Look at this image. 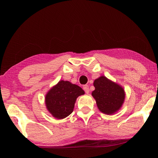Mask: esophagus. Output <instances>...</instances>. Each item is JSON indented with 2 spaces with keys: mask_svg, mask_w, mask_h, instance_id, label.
I'll return each instance as SVG.
<instances>
[{
  "mask_svg": "<svg viewBox=\"0 0 158 158\" xmlns=\"http://www.w3.org/2000/svg\"><path fill=\"white\" fill-rule=\"evenodd\" d=\"M83 89L84 90L85 93H87V94L89 93V85H84V87H83Z\"/></svg>",
  "mask_w": 158,
  "mask_h": 158,
  "instance_id": "1",
  "label": "esophagus"
}]
</instances>
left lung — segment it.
<instances>
[{"mask_svg":"<svg viewBox=\"0 0 158 158\" xmlns=\"http://www.w3.org/2000/svg\"><path fill=\"white\" fill-rule=\"evenodd\" d=\"M92 92L98 108L101 112L111 115L119 110L124 102L125 93L121 85L111 81L105 76L96 79Z\"/></svg>","mask_w":158,"mask_h":158,"instance_id":"left-lung-1","label":"left lung"}]
</instances>
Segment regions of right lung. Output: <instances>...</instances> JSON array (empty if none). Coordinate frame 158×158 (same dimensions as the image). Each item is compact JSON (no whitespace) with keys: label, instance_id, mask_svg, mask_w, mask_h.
<instances>
[{"label":"right lung","instance_id":"obj_1","mask_svg":"<svg viewBox=\"0 0 158 158\" xmlns=\"http://www.w3.org/2000/svg\"><path fill=\"white\" fill-rule=\"evenodd\" d=\"M84 93L79 85L61 80L47 93L45 105L47 110L56 118H65L73 113L77 98Z\"/></svg>","mask_w":158,"mask_h":158}]
</instances>
